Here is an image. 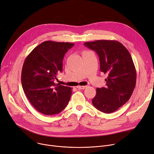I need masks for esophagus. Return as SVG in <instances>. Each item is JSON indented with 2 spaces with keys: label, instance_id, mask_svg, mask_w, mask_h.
I'll return each mask as SVG.
<instances>
[{
  "label": "esophagus",
  "instance_id": "esophagus-1",
  "mask_svg": "<svg viewBox=\"0 0 154 154\" xmlns=\"http://www.w3.org/2000/svg\"><path fill=\"white\" fill-rule=\"evenodd\" d=\"M87 86H80V85H79V86H77V88H79V89H85V88H87Z\"/></svg>",
  "mask_w": 154,
  "mask_h": 154
}]
</instances>
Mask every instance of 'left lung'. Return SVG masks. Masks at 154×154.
<instances>
[{"mask_svg":"<svg viewBox=\"0 0 154 154\" xmlns=\"http://www.w3.org/2000/svg\"><path fill=\"white\" fill-rule=\"evenodd\" d=\"M84 45L98 55L100 71L107 74L106 86L97 88L92 103L98 110L110 113L125 105L136 84V70L125 46L115 40H97Z\"/></svg>","mask_w":154,"mask_h":154,"instance_id":"left-lung-1","label":"left lung"}]
</instances>
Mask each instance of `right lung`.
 Returning <instances> with one entry per match:
<instances>
[{
  "instance_id": "add662e5",
  "label": "right lung",
  "mask_w": 154,
  "mask_h": 154,
  "mask_svg": "<svg viewBox=\"0 0 154 154\" xmlns=\"http://www.w3.org/2000/svg\"><path fill=\"white\" fill-rule=\"evenodd\" d=\"M74 43L46 41L26 57L22 70V85L33 107L46 115L59 113L70 100L72 88L54 82L63 70V60Z\"/></svg>"
}]
</instances>
